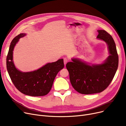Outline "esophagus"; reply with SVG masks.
I'll return each instance as SVG.
<instances>
[{
    "label": "esophagus",
    "mask_w": 126,
    "mask_h": 126,
    "mask_svg": "<svg viewBox=\"0 0 126 126\" xmlns=\"http://www.w3.org/2000/svg\"><path fill=\"white\" fill-rule=\"evenodd\" d=\"M64 65H65L66 64V63H67V62H68V59H67V58H64Z\"/></svg>",
    "instance_id": "obj_1"
}]
</instances>
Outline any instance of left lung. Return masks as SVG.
Masks as SVG:
<instances>
[{
	"mask_svg": "<svg viewBox=\"0 0 126 126\" xmlns=\"http://www.w3.org/2000/svg\"><path fill=\"white\" fill-rule=\"evenodd\" d=\"M98 39L107 43L109 56L102 64H91L78 58L66 67L70 83L79 93L90 94L100 93L106 89L113 80L118 68V57L115 43L112 36L105 30H98Z\"/></svg>",
	"mask_w": 126,
	"mask_h": 126,
	"instance_id": "left-lung-1",
	"label": "left lung"
}]
</instances>
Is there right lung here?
Returning a JSON list of instances; mask_svg holds the SVG:
<instances>
[{"label":"right lung","mask_w":126,"mask_h":126,"mask_svg":"<svg viewBox=\"0 0 126 126\" xmlns=\"http://www.w3.org/2000/svg\"><path fill=\"white\" fill-rule=\"evenodd\" d=\"M26 35L20 34L12 41L6 57V68L11 80L21 93L32 96L45 95L49 93L59 71L64 67L63 59L48 63L39 69L30 72L17 69L13 62V50L19 39Z\"/></svg>","instance_id":"obj_1"}]
</instances>
